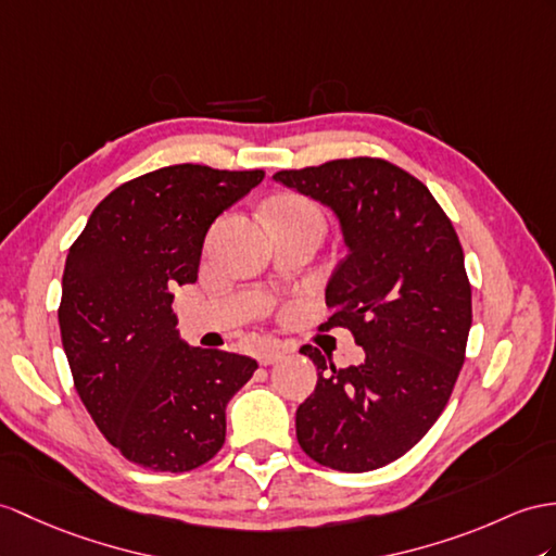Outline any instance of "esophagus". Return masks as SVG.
Here are the masks:
<instances>
[{
  "label": "esophagus",
  "mask_w": 556,
  "mask_h": 556,
  "mask_svg": "<svg viewBox=\"0 0 556 556\" xmlns=\"http://www.w3.org/2000/svg\"><path fill=\"white\" fill-rule=\"evenodd\" d=\"M286 354H288V346H282V344H266V346L260 349V354H256V361H260L262 365H270V363L280 361Z\"/></svg>",
  "instance_id": "1"
}]
</instances>
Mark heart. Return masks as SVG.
Wrapping results in <instances>:
<instances>
[{
  "label": "heart",
  "mask_w": 556,
  "mask_h": 556,
  "mask_svg": "<svg viewBox=\"0 0 556 556\" xmlns=\"http://www.w3.org/2000/svg\"><path fill=\"white\" fill-rule=\"evenodd\" d=\"M266 216L270 224L278 222H306L323 228V212L314 200L304 195H278L266 205Z\"/></svg>",
  "instance_id": "obj_1"
}]
</instances>
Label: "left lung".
Masks as SVG:
<instances>
[{
    "instance_id": "8db88e82",
    "label": "left lung",
    "mask_w": 556,
    "mask_h": 556,
    "mask_svg": "<svg viewBox=\"0 0 556 556\" xmlns=\"http://www.w3.org/2000/svg\"><path fill=\"white\" fill-rule=\"evenodd\" d=\"M274 179L323 202L349 254L325 288L365 361L334 368L304 344L318 382L296 408V441L318 465L370 471L408 453L437 422L465 363L471 288L455 228L429 188L380 157L330 160Z\"/></svg>"
}]
</instances>
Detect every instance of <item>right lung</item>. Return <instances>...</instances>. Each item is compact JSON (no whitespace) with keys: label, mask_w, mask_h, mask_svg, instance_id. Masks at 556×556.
Wrapping results in <instances>:
<instances>
[{"label":"right lung","mask_w":556,"mask_h":556,"mask_svg":"<svg viewBox=\"0 0 556 556\" xmlns=\"http://www.w3.org/2000/svg\"><path fill=\"white\" fill-rule=\"evenodd\" d=\"M264 179L172 165L122 184L67 252L59 306L75 389L108 443L153 471H191L222 451L226 403L250 356L181 342L172 288L198 280L216 216Z\"/></svg>","instance_id":"right-lung-1"}]
</instances>
